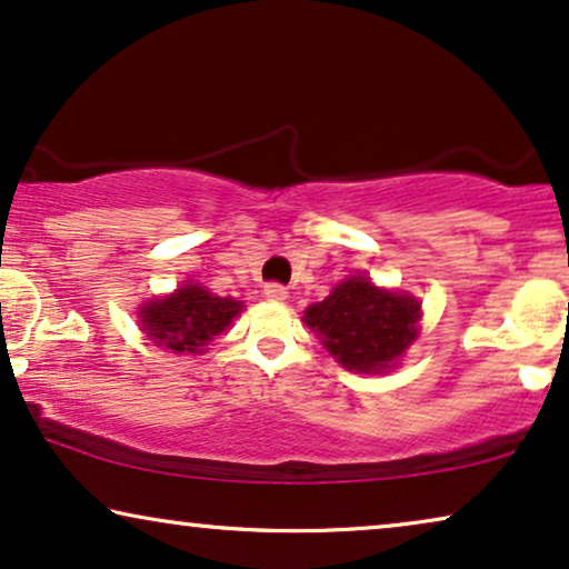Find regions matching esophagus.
<instances>
[{"label":"esophagus","mask_w":569,"mask_h":569,"mask_svg":"<svg viewBox=\"0 0 569 569\" xmlns=\"http://www.w3.org/2000/svg\"><path fill=\"white\" fill-rule=\"evenodd\" d=\"M263 295H267V300H274V302H284L287 300V287L271 282L263 287Z\"/></svg>","instance_id":"1"}]
</instances>
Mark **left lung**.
Instances as JSON below:
<instances>
[{"instance_id": "obj_1", "label": "left lung", "mask_w": 569, "mask_h": 569, "mask_svg": "<svg viewBox=\"0 0 569 569\" xmlns=\"http://www.w3.org/2000/svg\"><path fill=\"white\" fill-rule=\"evenodd\" d=\"M419 300L349 277L302 316L339 365L357 372H386L419 333Z\"/></svg>"}]
</instances>
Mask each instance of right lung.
<instances>
[{
  "label": "right lung",
  "instance_id": "right-lung-1",
  "mask_svg": "<svg viewBox=\"0 0 569 569\" xmlns=\"http://www.w3.org/2000/svg\"><path fill=\"white\" fill-rule=\"evenodd\" d=\"M243 302L220 298L201 284H183L173 295L154 298L139 310V323L152 345L176 355H201L222 331H228Z\"/></svg>",
  "mask_w": 569,
  "mask_h": 569
}]
</instances>
